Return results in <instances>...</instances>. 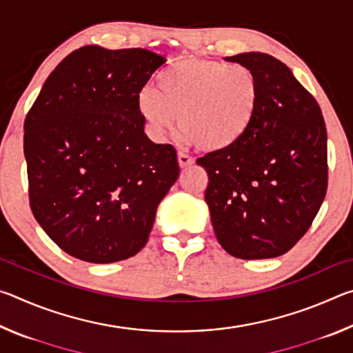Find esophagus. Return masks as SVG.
<instances>
[{
    "label": "esophagus",
    "instance_id": "obj_1",
    "mask_svg": "<svg viewBox=\"0 0 353 353\" xmlns=\"http://www.w3.org/2000/svg\"><path fill=\"white\" fill-rule=\"evenodd\" d=\"M177 162H179V166H181V168H187V166H191L194 163V160L191 159L188 154L179 152L177 154Z\"/></svg>",
    "mask_w": 353,
    "mask_h": 353
}]
</instances>
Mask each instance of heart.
<instances>
[{
    "mask_svg": "<svg viewBox=\"0 0 353 353\" xmlns=\"http://www.w3.org/2000/svg\"><path fill=\"white\" fill-rule=\"evenodd\" d=\"M157 88L141 87L137 112L154 141L179 126L188 145L224 152L244 140L259 117L261 82L243 63L225 65L208 59H183L162 70Z\"/></svg>",
    "mask_w": 353,
    "mask_h": 353,
    "instance_id": "heart-1",
    "label": "heart"
}]
</instances>
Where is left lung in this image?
Wrapping results in <instances>:
<instances>
[{
    "label": "left lung",
    "instance_id": "8db88e82",
    "mask_svg": "<svg viewBox=\"0 0 353 353\" xmlns=\"http://www.w3.org/2000/svg\"><path fill=\"white\" fill-rule=\"evenodd\" d=\"M224 61L255 71L261 104L243 141L198 159L208 174L205 202L224 250L243 260L274 259L301 240L325 198V123L279 59L250 51Z\"/></svg>",
    "mask_w": 353,
    "mask_h": 353
}]
</instances>
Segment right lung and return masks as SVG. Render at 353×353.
Listing matches in <instances>:
<instances>
[{"instance_id": "add662e5", "label": "right lung", "mask_w": 353, "mask_h": 353, "mask_svg": "<svg viewBox=\"0 0 353 353\" xmlns=\"http://www.w3.org/2000/svg\"><path fill=\"white\" fill-rule=\"evenodd\" d=\"M166 59L82 46L48 76L25 119L29 202L68 255L113 263L145 248L179 176L176 149L145 134L135 97Z\"/></svg>"}]
</instances>
